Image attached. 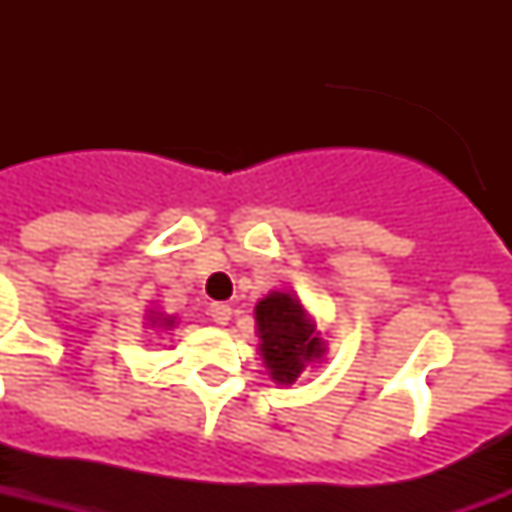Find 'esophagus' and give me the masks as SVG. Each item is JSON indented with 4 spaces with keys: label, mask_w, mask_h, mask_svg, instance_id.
I'll return each instance as SVG.
<instances>
[{
    "label": "esophagus",
    "mask_w": 512,
    "mask_h": 512,
    "mask_svg": "<svg viewBox=\"0 0 512 512\" xmlns=\"http://www.w3.org/2000/svg\"><path fill=\"white\" fill-rule=\"evenodd\" d=\"M231 305H225V303H212L209 305V316H212V321L215 324H220V327H225L228 321H231Z\"/></svg>",
    "instance_id": "esophagus-1"
}]
</instances>
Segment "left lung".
I'll list each match as a JSON object with an SVG mask.
<instances>
[{"mask_svg": "<svg viewBox=\"0 0 512 512\" xmlns=\"http://www.w3.org/2000/svg\"><path fill=\"white\" fill-rule=\"evenodd\" d=\"M255 324L257 350L276 385H292L308 366L321 364L327 356L316 319L289 289H273L257 300Z\"/></svg>", "mask_w": 512, "mask_h": 512, "instance_id": "8db88e82", "label": "left lung"}]
</instances>
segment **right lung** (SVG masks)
Returning a JSON list of instances; mask_svg holds the SVG:
<instances>
[{"mask_svg":"<svg viewBox=\"0 0 512 512\" xmlns=\"http://www.w3.org/2000/svg\"><path fill=\"white\" fill-rule=\"evenodd\" d=\"M175 324H177L175 316H167V313H159V311L146 313V327L151 329H175Z\"/></svg>","mask_w":512,"mask_h":512,"instance_id":"add662e5","label":"right lung"}]
</instances>
